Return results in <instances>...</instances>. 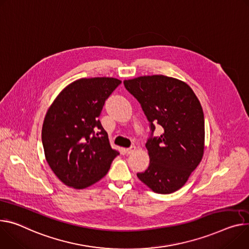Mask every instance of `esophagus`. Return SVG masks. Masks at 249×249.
<instances>
[{"label": "esophagus", "instance_id": "obj_1", "mask_svg": "<svg viewBox=\"0 0 249 249\" xmlns=\"http://www.w3.org/2000/svg\"><path fill=\"white\" fill-rule=\"evenodd\" d=\"M135 151H136V147H135V146H131L130 148H127V149H126V152H127L128 154H132V153H134Z\"/></svg>", "mask_w": 249, "mask_h": 249}]
</instances>
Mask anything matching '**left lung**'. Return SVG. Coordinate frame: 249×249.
Returning a JSON list of instances; mask_svg holds the SVG:
<instances>
[{"mask_svg": "<svg viewBox=\"0 0 249 249\" xmlns=\"http://www.w3.org/2000/svg\"><path fill=\"white\" fill-rule=\"evenodd\" d=\"M150 122L162 126L160 137L150 138L148 169L137 177L157 194L182 188L205 152V118L199 100L184 81L166 75H144L124 80Z\"/></svg>", "mask_w": 249, "mask_h": 249, "instance_id": "8db88e82", "label": "left lung"}]
</instances>
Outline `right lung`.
I'll list each match as a JSON object with an SVG mask.
<instances>
[{"mask_svg": "<svg viewBox=\"0 0 249 249\" xmlns=\"http://www.w3.org/2000/svg\"><path fill=\"white\" fill-rule=\"evenodd\" d=\"M120 83L114 77L77 79L48 109L41 129L44 156L64 185L81 190L97 183L119 155L111 148L98 117Z\"/></svg>", "mask_w": 249, "mask_h": 249, "instance_id": "add662e5", "label": "right lung"}]
</instances>
